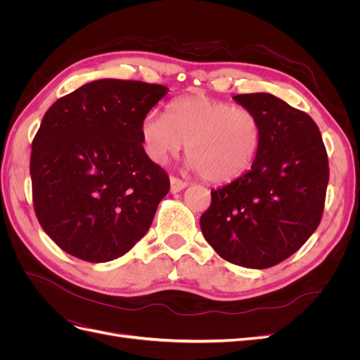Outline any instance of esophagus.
I'll return each instance as SVG.
<instances>
[{
	"label": "esophagus",
	"mask_w": 360,
	"mask_h": 360,
	"mask_svg": "<svg viewBox=\"0 0 360 360\" xmlns=\"http://www.w3.org/2000/svg\"><path fill=\"white\" fill-rule=\"evenodd\" d=\"M169 184H171V192H172V193H177V192L183 191L184 188L188 186L186 181H183V180L177 179V177H171V179H169Z\"/></svg>",
	"instance_id": "obj_1"
}]
</instances>
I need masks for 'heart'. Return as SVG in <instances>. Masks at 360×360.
<instances>
[{
  "label": "heart",
  "mask_w": 360,
  "mask_h": 360,
  "mask_svg": "<svg viewBox=\"0 0 360 360\" xmlns=\"http://www.w3.org/2000/svg\"><path fill=\"white\" fill-rule=\"evenodd\" d=\"M141 135L158 163L177 156L186 144L189 169L212 183L242 177L255 162L263 138L252 111L201 94L172 101L167 115L148 112Z\"/></svg>",
  "instance_id": "obj_1"
}]
</instances>
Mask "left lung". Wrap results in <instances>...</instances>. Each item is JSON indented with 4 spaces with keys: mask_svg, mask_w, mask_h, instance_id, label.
Wrapping results in <instances>:
<instances>
[{
    "mask_svg": "<svg viewBox=\"0 0 360 360\" xmlns=\"http://www.w3.org/2000/svg\"><path fill=\"white\" fill-rule=\"evenodd\" d=\"M233 99L261 123V147L242 177L212 191L200 219L207 242L224 259L248 269L284 261L317 230L329 162L314 120L269 93Z\"/></svg>",
    "mask_w": 360,
    "mask_h": 360,
    "instance_id": "1",
    "label": "left lung"
}]
</instances>
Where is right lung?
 <instances>
[{
    "label": "right lung",
    "mask_w": 360,
    "mask_h": 360,
    "mask_svg": "<svg viewBox=\"0 0 360 360\" xmlns=\"http://www.w3.org/2000/svg\"><path fill=\"white\" fill-rule=\"evenodd\" d=\"M167 93L158 84L99 79L46 111L31 146L32 202L64 252L106 263L148 231L169 179L147 156L141 123Z\"/></svg>",
    "instance_id": "1"
}]
</instances>
